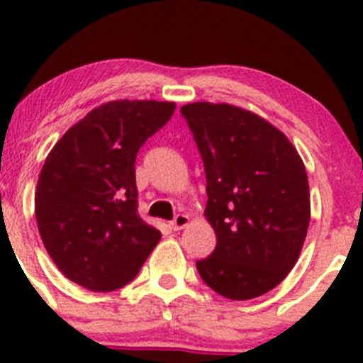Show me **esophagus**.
I'll use <instances>...</instances> for the list:
<instances>
[{
	"label": "esophagus",
	"mask_w": 363,
	"mask_h": 363,
	"mask_svg": "<svg viewBox=\"0 0 363 363\" xmlns=\"http://www.w3.org/2000/svg\"><path fill=\"white\" fill-rule=\"evenodd\" d=\"M170 225L174 231H181V229L188 228L189 225V216L188 215H177L174 220H172Z\"/></svg>",
	"instance_id": "obj_1"
}]
</instances>
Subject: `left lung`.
<instances>
[{
  "label": "left lung",
  "instance_id": "8db88e82",
  "mask_svg": "<svg viewBox=\"0 0 363 363\" xmlns=\"http://www.w3.org/2000/svg\"><path fill=\"white\" fill-rule=\"evenodd\" d=\"M204 161L206 220L216 235L197 262L209 289L249 301L276 289L299 259L310 186L299 152L277 127L231 104L182 105Z\"/></svg>",
  "mask_w": 363,
  "mask_h": 363
}]
</instances>
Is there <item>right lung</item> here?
<instances>
[{
  "instance_id": "add662e5",
  "label": "right lung",
  "mask_w": 363,
  "mask_h": 363,
  "mask_svg": "<svg viewBox=\"0 0 363 363\" xmlns=\"http://www.w3.org/2000/svg\"><path fill=\"white\" fill-rule=\"evenodd\" d=\"M174 111V101L101 104L44 161L35 189L40 240L60 272L91 292L130 283L161 240L138 215L134 164Z\"/></svg>"
}]
</instances>
